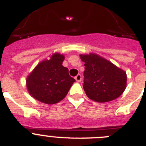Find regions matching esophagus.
I'll list each match as a JSON object with an SVG mask.
<instances>
[{
    "label": "esophagus",
    "mask_w": 146,
    "mask_h": 146,
    "mask_svg": "<svg viewBox=\"0 0 146 146\" xmlns=\"http://www.w3.org/2000/svg\"><path fill=\"white\" fill-rule=\"evenodd\" d=\"M75 80L77 82H80L81 80H82V76H81L80 74H77L75 77Z\"/></svg>",
    "instance_id": "1"
}]
</instances>
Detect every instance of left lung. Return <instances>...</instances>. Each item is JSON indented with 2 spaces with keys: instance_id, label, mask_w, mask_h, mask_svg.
<instances>
[{
  "instance_id": "1",
  "label": "left lung",
  "mask_w": 146,
  "mask_h": 146,
  "mask_svg": "<svg viewBox=\"0 0 146 146\" xmlns=\"http://www.w3.org/2000/svg\"><path fill=\"white\" fill-rule=\"evenodd\" d=\"M80 56L85 63L83 88L89 99L108 102L123 94L127 78L125 71L97 54H81Z\"/></svg>"
}]
</instances>
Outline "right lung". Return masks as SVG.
<instances>
[{"instance_id":"1","label":"right lung","mask_w":146,"mask_h":146,"mask_svg":"<svg viewBox=\"0 0 146 146\" xmlns=\"http://www.w3.org/2000/svg\"><path fill=\"white\" fill-rule=\"evenodd\" d=\"M64 55L55 52L50 58L41 61L26 79L29 94L38 101L54 104L64 99L75 80L70 77L69 69L62 65Z\"/></svg>"}]
</instances>
